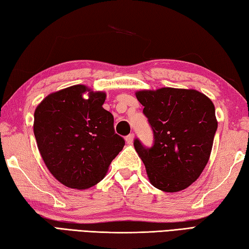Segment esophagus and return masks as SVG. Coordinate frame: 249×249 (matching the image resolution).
<instances>
[{"mask_svg":"<svg viewBox=\"0 0 249 249\" xmlns=\"http://www.w3.org/2000/svg\"><path fill=\"white\" fill-rule=\"evenodd\" d=\"M134 138H135V135L134 134H129V135H127V136H126L125 140H126V142H127L128 144H132L133 142H134Z\"/></svg>","mask_w":249,"mask_h":249,"instance_id":"34e87169","label":"esophagus"}]
</instances>
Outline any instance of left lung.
I'll return each mask as SVG.
<instances>
[{"instance_id": "8db88e82", "label": "left lung", "mask_w": 249, "mask_h": 249, "mask_svg": "<svg viewBox=\"0 0 249 249\" xmlns=\"http://www.w3.org/2000/svg\"><path fill=\"white\" fill-rule=\"evenodd\" d=\"M136 97L153 132L150 148L134 140L148 178L160 191H183L209 161L218 128L213 103L194 89L142 90Z\"/></svg>"}]
</instances>
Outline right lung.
Returning a JSON list of instances; mask_svg holds the SVG:
<instances>
[{
	"instance_id": "obj_1",
	"label": "right lung",
	"mask_w": 249,
	"mask_h": 249,
	"mask_svg": "<svg viewBox=\"0 0 249 249\" xmlns=\"http://www.w3.org/2000/svg\"><path fill=\"white\" fill-rule=\"evenodd\" d=\"M89 92V99L82 96ZM105 92L75 85L49 94L35 111L34 133L47 168L58 182L86 189L105 178L125 142L102 107Z\"/></svg>"
}]
</instances>
